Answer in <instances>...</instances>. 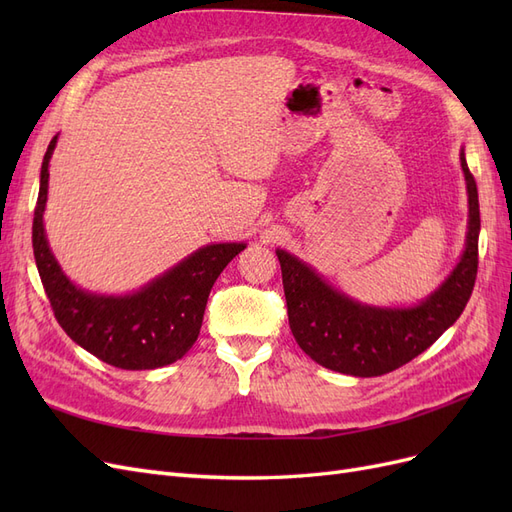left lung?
Returning a JSON list of instances; mask_svg holds the SVG:
<instances>
[{
  "mask_svg": "<svg viewBox=\"0 0 512 512\" xmlns=\"http://www.w3.org/2000/svg\"><path fill=\"white\" fill-rule=\"evenodd\" d=\"M468 190L466 247L455 269L423 301L410 307H378L350 299L322 280L307 262L275 250L282 267L290 331L318 365L356 378L382 376L425 352L453 327L472 294L478 269L480 211L466 153H459Z\"/></svg>",
  "mask_w": 512,
  "mask_h": 512,
  "instance_id": "8db88e82",
  "label": "left lung"
}]
</instances>
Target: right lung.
I'll return each instance as SVG.
<instances>
[{"label":"right lung","instance_id":"add662e5","mask_svg":"<svg viewBox=\"0 0 512 512\" xmlns=\"http://www.w3.org/2000/svg\"><path fill=\"white\" fill-rule=\"evenodd\" d=\"M57 136L44 153L34 211V256L57 322L74 344L119 369H156L175 363L200 333L209 292L245 243H211L173 269L128 294H96L61 271L44 230L49 162Z\"/></svg>","mask_w":512,"mask_h":512}]
</instances>
